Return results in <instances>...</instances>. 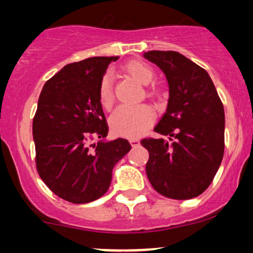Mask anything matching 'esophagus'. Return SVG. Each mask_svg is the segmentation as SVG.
Returning <instances> with one entry per match:
<instances>
[{"label": "esophagus", "instance_id": "obj_1", "mask_svg": "<svg viewBox=\"0 0 253 253\" xmlns=\"http://www.w3.org/2000/svg\"><path fill=\"white\" fill-rule=\"evenodd\" d=\"M129 141H130V144L132 145L133 147H136V146H139V144H140L139 139H137V138H131V139H130Z\"/></svg>", "mask_w": 253, "mask_h": 253}]
</instances>
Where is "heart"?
Instances as JSON below:
<instances>
[{
	"label": "heart",
	"instance_id": "b5f03b06",
	"mask_svg": "<svg viewBox=\"0 0 253 253\" xmlns=\"http://www.w3.org/2000/svg\"><path fill=\"white\" fill-rule=\"evenodd\" d=\"M123 70L141 84H148L154 78V71L150 65L143 61L133 60L127 62ZM146 94L150 98L159 95V89L148 87ZM99 101L105 109L112 108L115 93H114L113 79L109 74H106L99 83ZM154 121V112L148 105L120 106L110 116V127L117 136L134 138L144 133L152 126Z\"/></svg>",
	"mask_w": 253,
	"mask_h": 253
}]
</instances>
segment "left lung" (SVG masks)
Returning <instances> with one entry per match:
<instances>
[{
	"label": "left lung",
	"instance_id": "1",
	"mask_svg": "<svg viewBox=\"0 0 253 253\" xmlns=\"http://www.w3.org/2000/svg\"><path fill=\"white\" fill-rule=\"evenodd\" d=\"M144 57L165 72L169 84L167 110L140 144L150 154L146 174L160 195L191 199L213 182L224 152V109L205 69L172 50H151Z\"/></svg>",
	"mask_w": 253,
	"mask_h": 253
}]
</instances>
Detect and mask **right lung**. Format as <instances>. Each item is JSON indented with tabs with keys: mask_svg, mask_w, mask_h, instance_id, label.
I'll return each mask as SVG.
<instances>
[{
	"mask_svg": "<svg viewBox=\"0 0 253 253\" xmlns=\"http://www.w3.org/2000/svg\"><path fill=\"white\" fill-rule=\"evenodd\" d=\"M116 56L70 63L48 79L33 117L36 166L51 192L72 204L105 195L114 166L131 150L126 139L91 144L108 133L98 88Z\"/></svg>",
	"mask_w": 253,
	"mask_h": 253,
	"instance_id": "add662e5",
	"label": "right lung"
}]
</instances>
